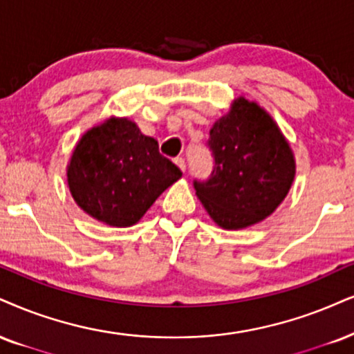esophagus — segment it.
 <instances>
[{"instance_id": "obj_1", "label": "esophagus", "mask_w": 354, "mask_h": 354, "mask_svg": "<svg viewBox=\"0 0 354 354\" xmlns=\"http://www.w3.org/2000/svg\"><path fill=\"white\" fill-rule=\"evenodd\" d=\"M176 164H177V167L182 170V172H185V167H187V165H185V159H184V157H177V159H176Z\"/></svg>"}]
</instances>
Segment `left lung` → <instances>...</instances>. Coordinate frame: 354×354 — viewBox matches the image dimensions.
I'll use <instances>...</instances> for the list:
<instances>
[{
	"instance_id": "obj_1",
	"label": "left lung",
	"mask_w": 354,
	"mask_h": 354,
	"mask_svg": "<svg viewBox=\"0 0 354 354\" xmlns=\"http://www.w3.org/2000/svg\"><path fill=\"white\" fill-rule=\"evenodd\" d=\"M208 180H194L197 197L218 226L241 230L281 205L295 177L292 149L259 104L239 97L210 129Z\"/></svg>"
}]
</instances>
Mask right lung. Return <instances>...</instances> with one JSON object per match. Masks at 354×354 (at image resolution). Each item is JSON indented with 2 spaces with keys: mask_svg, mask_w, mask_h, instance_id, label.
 <instances>
[{
  "mask_svg": "<svg viewBox=\"0 0 354 354\" xmlns=\"http://www.w3.org/2000/svg\"><path fill=\"white\" fill-rule=\"evenodd\" d=\"M182 177L128 118H110L77 142L67 182L78 207L104 225L124 228L144 216L162 192Z\"/></svg>",
  "mask_w": 354,
  "mask_h": 354,
  "instance_id": "1",
  "label": "right lung"
}]
</instances>
